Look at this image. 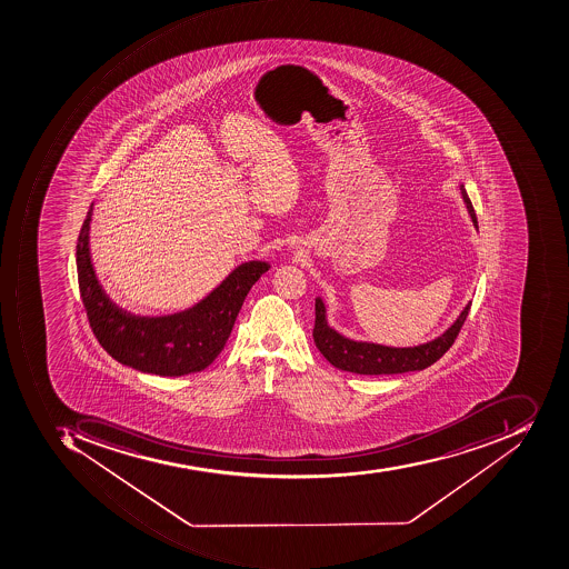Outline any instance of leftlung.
Wrapping results in <instances>:
<instances>
[{"instance_id":"8db88e82","label":"left lung","mask_w":569,"mask_h":569,"mask_svg":"<svg viewBox=\"0 0 569 569\" xmlns=\"http://www.w3.org/2000/svg\"><path fill=\"white\" fill-rule=\"evenodd\" d=\"M463 202L469 211L472 223L478 228L475 208L467 196L463 184H460ZM470 302L463 308L460 317L455 320L453 326L428 345L413 346V348H389V346L372 345V342H357L342 338L329 327L326 318V306L318 298L315 301V329L313 339L320 351L329 363L346 372L361 373V376H391V373L413 372L431 367L447 353L453 345L455 339L462 329L463 321L469 315Z\"/></svg>"}]
</instances>
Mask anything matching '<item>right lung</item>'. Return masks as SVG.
<instances>
[{
  "label": "right lung",
  "instance_id": "obj_1",
  "mask_svg": "<svg viewBox=\"0 0 569 569\" xmlns=\"http://www.w3.org/2000/svg\"><path fill=\"white\" fill-rule=\"evenodd\" d=\"M91 212L93 204L79 231L76 264L94 338L110 357L140 372L180 377L204 370L223 351L243 299L270 264H240L190 310L168 317H137L110 301L97 280L88 248Z\"/></svg>",
  "mask_w": 569,
  "mask_h": 569
}]
</instances>
